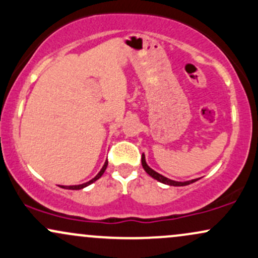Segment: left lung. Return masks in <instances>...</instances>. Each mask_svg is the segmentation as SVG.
Masks as SVG:
<instances>
[{"label": "left lung", "instance_id": "1", "mask_svg": "<svg viewBox=\"0 0 258 258\" xmlns=\"http://www.w3.org/2000/svg\"><path fill=\"white\" fill-rule=\"evenodd\" d=\"M142 166H143L144 171L149 174L150 177H153L154 179L159 180V182L164 183V184H167V185H173V186H183V185H188L190 184V183H194L197 182L198 179H191V180H186V182H177V180H172V179H168L166 178L165 176H162V174H160L156 172V171H154L153 168H150L148 166V164L146 162V156H144V154H142Z\"/></svg>", "mask_w": 258, "mask_h": 258}]
</instances>
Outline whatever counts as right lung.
I'll list each match as a JSON object with an SVG mask.
<instances>
[{
	"label": "right lung",
	"instance_id": "obj_1",
	"mask_svg": "<svg viewBox=\"0 0 258 258\" xmlns=\"http://www.w3.org/2000/svg\"><path fill=\"white\" fill-rule=\"evenodd\" d=\"M106 166H108V161L104 162V165H103L102 170L99 171L98 174H97V176L94 177V178H92L91 180H88V182L82 183V184H79V185H59V186H60V188H64V189H70V190H79V189H84V188H86V186H87V185H90V184H92V183H93V182H96L97 179H99L100 177L103 176V173H104V171L106 170Z\"/></svg>",
	"mask_w": 258,
	"mask_h": 258
}]
</instances>
